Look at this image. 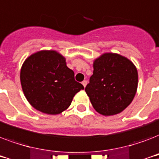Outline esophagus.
<instances>
[{
    "label": "esophagus",
    "mask_w": 159,
    "mask_h": 159,
    "mask_svg": "<svg viewBox=\"0 0 159 159\" xmlns=\"http://www.w3.org/2000/svg\"><path fill=\"white\" fill-rule=\"evenodd\" d=\"M82 85L84 86V87H86V86H87V82L86 81V80H84V81H82Z\"/></svg>",
    "instance_id": "obj_1"
}]
</instances>
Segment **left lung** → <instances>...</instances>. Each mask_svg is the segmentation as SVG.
Returning <instances> with one entry per match:
<instances>
[{
    "label": "left lung",
    "mask_w": 159,
    "mask_h": 159,
    "mask_svg": "<svg viewBox=\"0 0 159 159\" xmlns=\"http://www.w3.org/2000/svg\"><path fill=\"white\" fill-rule=\"evenodd\" d=\"M93 74L85 91L91 103L105 116L122 112L130 104L138 87V71L127 57L106 53L93 62Z\"/></svg>",
    "instance_id": "left-lung-1"
}]
</instances>
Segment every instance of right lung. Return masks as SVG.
<instances>
[{
  "label": "right lung",
  "mask_w": 159,
  "mask_h": 159,
  "mask_svg": "<svg viewBox=\"0 0 159 159\" xmlns=\"http://www.w3.org/2000/svg\"><path fill=\"white\" fill-rule=\"evenodd\" d=\"M20 83L29 103L48 115L67 110L75 95L84 89L75 81L66 58L55 50H41L29 56L21 67Z\"/></svg>",
  "instance_id": "1"
}]
</instances>
